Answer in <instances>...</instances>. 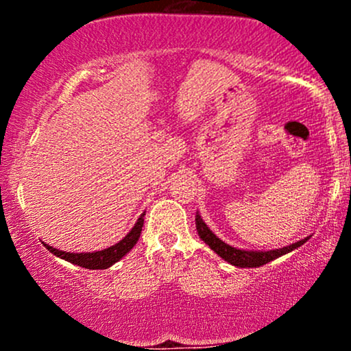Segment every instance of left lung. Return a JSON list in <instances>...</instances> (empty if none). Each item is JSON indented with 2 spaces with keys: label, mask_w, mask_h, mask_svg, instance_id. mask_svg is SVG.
Masks as SVG:
<instances>
[{
  "label": "left lung",
  "mask_w": 351,
  "mask_h": 351,
  "mask_svg": "<svg viewBox=\"0 0 351 351\" xmlns=\"http://www.w3.org/2000/svg\"><path fill=\"white\" fill-rule=\"evenodd\" d=\"M196 229H198V234L201 239L206 243L209 247L215 251L217 256L223 257L224 261H228L229 264L237 265V267H261V265L271 263V261L277 259V257L284 256V254L293 251V249L300 247L302 244L307 243L308 237L305 239H300L299 243L287 245V247L276 249V251H267V252H257V251H243V249H236L232 245L219 239L216 234H213L209 231V228L204 224V221L201 219L199 215H196Z\"/></svg>",
  "instance_id": "obj_1"
}]
</instances>
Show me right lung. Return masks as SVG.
Returning <instances> with one entry per match:
<instances>
[{
	"label": "right lung",
	"mask_w": 351,
	"mask_h": 351,
	"mask_svg": "<svg viewBox=\"0 0 351 351\" xmlns=\"http://www.w3.org/2000/svg\"><path fill=\"white\" fill-rule=\"evenodd\" d=\"M143 216L138 217V221L135 223V226L132 228V231L128 232L127 236L123 237L120 243H117L115 245H110V247L104 249V251H97V252H66V251H59V249L52 247V245L44 244L47 247V251L54 254V256L60 257V259H66L69 263L80 265V267L86 269H107L110 267L112 264H115L117 261H120L122 257L130 251L132 247L136 244L140 234H142V226H143Z\"/></svg>",
	"instance_id": "1"
}]
</instances>
